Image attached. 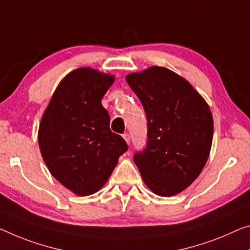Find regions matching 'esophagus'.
<instances>
[{
	"label": "esophagus",
	"instance_id": "obj_1",
	"mask_svg": "<svg viewBox=\"0 0 250 250\" xmlns=\"http://www.w3.org/2000/svg\"><path fill=\"white\" fill-rule=\"evenodd\" d=\"M123 137H124V140L126 141V143H127V144H129V143H130V136H129V134H128V133L123 134Z\"/></svg>",
	"mask_w": 250,
	"mask_h": 250
}]
</instances>
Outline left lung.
I'll return each instance as SVG.
<instances>
[{"instance_id":"8db88e82","label":"left lung","mask_w":250,"mask_h":250,"mask_svg":"<svg viewBox=\"0 0 250 250\" xmlns=\"http://www.w3.org/2000/svg\"><path fill=\"white\" fill-rule=\"evenodd\" d=\"M147 120V143L134 162L148 189L172 197L201 173L213 136L208 104L191 83L170 69L153 66L126 76Z\"/></svg>"}]
</instances>
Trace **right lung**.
<instances>
[{
  "mask_svg": "<svg viewBox=\"0 0 250 250\" xmlns=\"http://www.w3.org/2000/svg\"><path fill=\"white\" fill-rule=\"evenodd\" d=\"M113 75L78 68L61 80L42 115L38 141L50 173L77 195L97 192L127 151L121 135L109 128L102 98Z\"/></svg>",
  "mask_w": 250,
  "mask_h": 250,
  "instance_id": "right-lung-1",
  "label": "right lung"
}]
</instances>
